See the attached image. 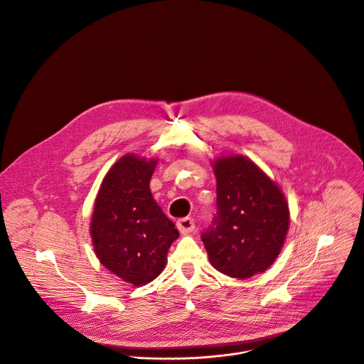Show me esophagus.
I'll use <instances>...</instances> for the list:
<instances>
[{
    "instance_id": "34e87169",
    "label": "esophagus",
    "mask_w": 364,
    "mask_h": 364,
    "mask_svg": "<svg viewBox=\"0 0 364 364\" xmlns=\"http://www.w3.org/2000/svg\"><path fill=\"white\" fill-rule=\"evenodd\" d=\"M177 228L183 235H187L190 232L194 230V219L187 217V218H181L177 220Z\"/></svg>"
}]
</instances>
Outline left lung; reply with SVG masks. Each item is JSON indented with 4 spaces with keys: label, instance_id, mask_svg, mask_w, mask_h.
Returning <instances> with one entry per match:
<instances>
[{
    "label": "left lung",
    "instance_id": "left-lung-1",
    "mask_svg": "<svg viewBox=\"0 0 364 364\" xmlns=\"http://www.w3.org/2000/svg\"><path fill=\"white\" fill-rule=\"evenodd\" d=\"M217 177V215L201 239L211 264L233 279L266 272L284 245L287 200L259 166L240 154L213 163Z\"/></svg>",
    "mask_w": 364,
    "mask_h": 364
}]
</instances>
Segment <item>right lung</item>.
<instances>
[{
  "instance_id": "obj_1",
  "label": "right lung",
  "mask_w": 364,
  "mask_h": 364,
  "mask_svg": "<svg viewBox=\"0 0 364 364\" xmlns=\"http://www.w3.org/2000/svg\"><path fill=\"white\" fill-rule=\"evenodd\" d=\"M156 164V159L134 153L121 157L101 183L90 225L101 264L135 287L163 272L167 252L178 237L150 193Z\"/></svg>"
}]
</instances>
